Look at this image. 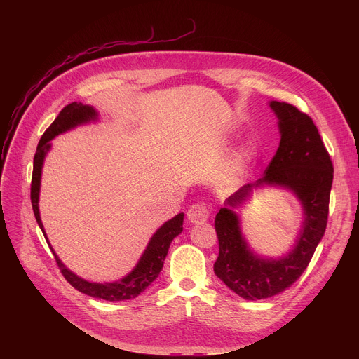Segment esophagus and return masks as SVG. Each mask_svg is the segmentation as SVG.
Returning a JSON list of instances; mask_svg holds the SVG:
<instances>
[{"label":"esophagus","instance_id":"esophagus-1","mask_svg":"<svg viewBox=\"0 0 359 359\" xmlns=\"http://www.w3.org/2000/svg\"><path fill=\"white\" fill-rule=\"evenodd\" d=\"M209 217L206 203H196L187 210V219L190 223H204Z\"/></svg>","mask_w":359,"mask_h":359}]
</instances>
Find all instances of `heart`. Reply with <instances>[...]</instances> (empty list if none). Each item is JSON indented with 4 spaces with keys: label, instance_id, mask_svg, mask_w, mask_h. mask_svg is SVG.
<instances>
[{
    "label": "heart",
    "instance_id": "heart-1",
    "mask_svg": "<svg viewBox=\"0 0 359 359\" xmlns=\"http://www.w3.org/2000/svg\"><path fill=\"white\" fill-rule=\"evenodd\" d=\"M252 155H254V153H252L250 149H247V150H244L243 153H240V155H238L237 159H236V162H234V170H236L237 173L244 172L247 163L252 159Z\"/></svg>",
    "mask_w": 359,
    "mask_h": 359
}]
</instances>
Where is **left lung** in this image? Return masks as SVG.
I'll list each match as a JSON object with an SVG mask.
<instances>
[{
  "label": "left lung",
  "mask_w": 359,
  "mask_h": 359,
  "mask_svg": "<svg viewBox=\"0 0 359 359\" xmlns=\"http://www.w3.org/2000/svg\"><path fill=\"white\" fill-rule=\"evenodd\" d=\"M270 108L278 118L281 133L277 153L264 176L233 193L215 219L219 238V257L215 274L238 297L263 299L291 287L309 267L321 241L330 208L334 168L330 153L313 119L287 102L271 100ZM264 184L291 189L304 209V223L294 248L281 259H266L251 252L232 212L250 190Z\"/></svg>",
  "instance_id": "left-lung-1"
}]
</instances>
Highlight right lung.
<instances>
[{"mask_svg": "<svg viewBox=\"0 0 359 359\" xmlns=\"http://www.w3.org/2000/svg\"><path fill=\"white\" fill-rule=\"evenodd\" d=\"M97 118L96 111L83 104H78V102H72V104L67 105L57 119L49 125V128L42 135L36 153L34 156V170H32V182H31V203H32V210L36 219L38 226L41 227L45 238V230L39 217V209H38V200H39V186H41V173H42V165L46 151L50 149L49 140H53L60 133H64L78 125L88 123L90 121H95ZM183 213H179L172 220L166 222L158 231L151 236L144 252L142 254L140 260L137 262L136 267L122 280L115 283H90L86 281L76 274H74L71 270H68L62 262L60 260L58 255L55 254L54 248L50 247L49 241L48 245L50 251L54 252V257L57 260V264L65 277V280L78 291L90 295L93 298H102L107 301H123V299H132L137 297L140 292H143L153 281H155L159 276V273L163 269V263L168 255L169 247L172 240L179 236L183 231ZM48 240V238H46Z\"/></svg>", "mask_w": 359, "mask_h": 359, "instance_id": "1", "label": "right lung"}]
</instances>
